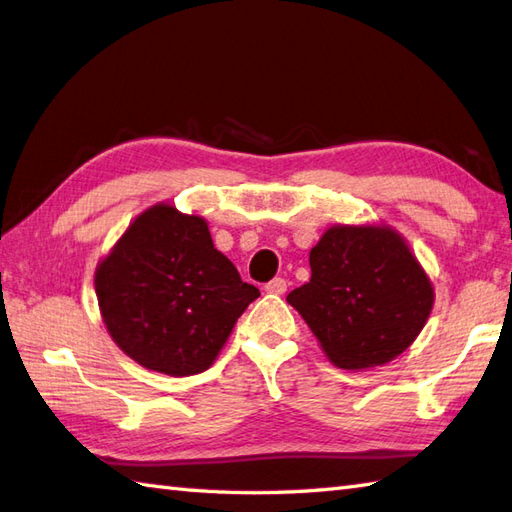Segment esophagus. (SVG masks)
<instances>
[{
    "instance_id": "obj_1",
    "label": "esophagus",
    "mask_w": 512,
    "mask_h": 512,
    "mask_svg": "<svg viewBox=\"0 0 512 512\" xmlns=\"http://www.w3.org/2000/svg\"><path fill=\"white\" fill-rule=\"evenodd\" d=\"M286 288H288V284L284 277H275L273 281H268V284L264 286V290L270 292V295H284Z\"/></svg>"
}]
</instances>
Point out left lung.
Returning a JSON list of instances; mask_svg holds the SVG:
<instances>
[{
    "mask_svg": "<svg viewBox=\"0 0 512 512\" xmlns=\"http://www.w3.org/2000/svg\"><path fill=\"white\" fill-rule=\"evenodd\" d=\"M310 268V281L292 290L288 303L343 369L391 361L429 319V279L385 226L330 228L310 250Z\"/></svg>",
    "mask_w": 512,
    "mask_h": 512,
    "instance_id": "left-lung-1",
    "label": "left lung"
}]
</instances>
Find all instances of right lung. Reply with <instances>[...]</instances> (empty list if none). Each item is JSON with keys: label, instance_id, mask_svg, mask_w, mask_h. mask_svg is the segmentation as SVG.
<instances>
[{"label": "right lung", "instance_id": "right-lung-1", "mask_svg": "<svg viewBox=\"0 0 512 512\" xmlns=\"http://www.w3.org/2000/svg\"><path fill=\"white\" fill-rule=\"evenodd\" d=\"M112 339L136 363L169 376L209 369L255 286L213 246L198 215L151 206L118 239L94 277Z\"/></svg>", "mask_w": 512, "mask_h": 512}]
</instances>
